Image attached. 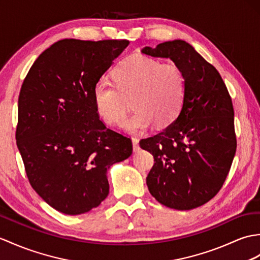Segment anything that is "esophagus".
<instances>
[{
	"label": "esophagus",
	"instance_id": "1",
	"mask_svg": "<svg viewBox=\"0 0 260 260\" xmlns=\"http://www.w3.org/2000/svg\"><path fill=\"white\" fill-rule=\"evenodd\" d=\"M132 142H133V148H134V150H137L138 149V142H140V140H138L137 137H132Z\"/></svg>",
	"mask_w": 260,
	"mask_h": 260
}]
</instances>
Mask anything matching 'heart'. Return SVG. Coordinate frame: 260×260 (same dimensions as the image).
<instances>
[{"label": "heart", "mask_w": 260, "mask_h": 260, "mask_svg": "<svg viewBox=\"0 0 260 260\" xmlns=\"http://www.w3.org/2000/svg\"><path fill=\"white\" fill-rule=\"evenodd\" d=\"M113 77L114 83L101 80L93 87L95 108L107 124L122 122L131 98L135 111L122 124L128 133L144 132L153 123L170 125L182 111L187 84L177 65L133 55L114 69Z\"/></svg>", "instance_id": "heart-1"}]
</instances>
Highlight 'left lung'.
Wrapping results in <instances>:
<instances>
[{
    "instance_id": "8db88e82",
    "label": "left lung",
    "mask_w": 260,
    "mask_h": 260,
    "mask_svg": "<svg viewBox=\"0 0 260 260\" xmlns=\"http://www.w3.org/2000/svg\"><path fill=\"white\" fill-rule=\"evenodd\" d=\"M142 53L171 58L187 84L178 117L140 142L154 156L146 177L149 192L166 207H199L220 190L236 153L232 98L218 71L184 41L164 42Z\"/></svg>"
}]
</instances>
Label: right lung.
Here are the masks:
<instances>
[{"label": "right lung", "instance_id": "add662e5", "mask_svg": "<svg viewBox=\"0 0 260 260\" xmlns=\"http://www.w3.org/2000/svg\"><path fill=\"white\" fill-rule=\"evenodd\" d=\"M129 44L65 39L29 69L19 95L15 138L33 189L66 215L89 212L107 197L106 173L133 152L129 137L108 128L93 87Z\"/></svg>", "mask_w": 260, "mask_h": 260}]
</instances>
